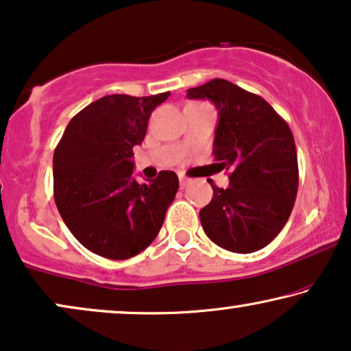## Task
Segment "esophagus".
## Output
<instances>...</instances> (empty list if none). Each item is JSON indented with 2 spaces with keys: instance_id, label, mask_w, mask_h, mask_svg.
Wrapping results in <instances>:
<instances>
[{
  "instance_id": "34e87169",
  "label": "esophagus",
  "mask_w": 351,
  "mask_h": 351,
  "mask_svg": "<svg viewBox=\"0 0 351 351\" xmlns=\"http://www.w3.org/2000/svg\"><path fill=\"white\" fill-rule=\"evenodd\" d=\"M179 182H180V189H185V186L190 184V179H189V177H185V176H180Z\"/></svg>"
}]
</instances>
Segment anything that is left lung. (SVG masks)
Instances as JSON below:
<instances>
[{"mask_svg": "<svg viewBox=\"0 0 351 351\" xmlns=\"http://www.w3.org/2000/svg\"><path fill=\"white\" fill-rule=\"evenodd\" d=\"M189 99L210 100L219 112L214 156L230 171L199 210L204 233L227 251L256 252L270 244L294 208L299 166L289 126L261 95L227 80L186 90Z\"/></svg>", "mask_w": 351, "mask_h": 351, "instance_id": "left-lung-1", "label": "left lung"}]
</instances>
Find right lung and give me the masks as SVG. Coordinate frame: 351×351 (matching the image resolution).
Wrapping results in <instances>:
<instances>
[{"instance_id": "right-lung-1", "label": "right lung", "mask_w": 351, "mask_h": 351, "mask_svg": "<svg viewBox=\"0 0 351 351\" xmlns=\"http://www.w3.org/2000/svg\"><path fill=\"white\" fill-rule=\"evenodd\" d=\"M167 97L105 95L71 118L56 148V206L71 234L97 256L124 261L147 249L176 198V172L161 171L145 184L132 177V148Z\"/></svg>"}]
</instances>
